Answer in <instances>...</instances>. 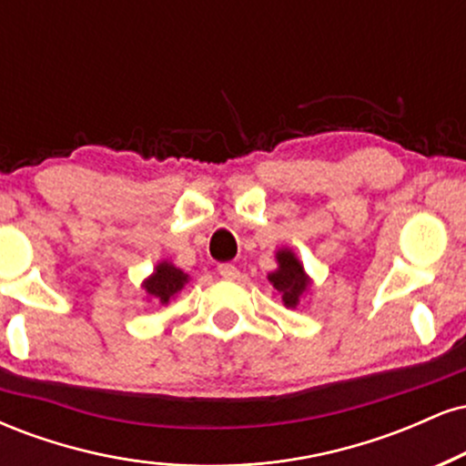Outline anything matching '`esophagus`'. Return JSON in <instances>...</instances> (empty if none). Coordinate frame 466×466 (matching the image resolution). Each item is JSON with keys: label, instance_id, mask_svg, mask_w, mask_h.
Returning a JSON list of instances; mask_svg holds the SVG:
<instances>
[{"label": "esophagus", "instance_id": "34e87169", "mask_svg": "<svg viewBox=\"0 0 466 466\" xmlns=\"http://www.w3.org/2000/svg\"><path fill=\"white\" fill-rule=\"evenodd\" d=\"M218 274L226 278V280H234V278H238V267H234L232 263H223L218 265Z\"/></svg>", "mask_w": 466, "mask_h": 466}]
</instances>
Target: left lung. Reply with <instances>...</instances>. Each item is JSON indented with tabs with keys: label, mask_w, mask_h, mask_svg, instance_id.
Masks as SVG:
<instances>
[{
	"label": "left lung",
	"mask_w": 466,
	"mask_h": 466,
	"mask_svg": "<svg viewBox=\"0 0 466 466\" xmlns=\"http://www.w3.org/2000/svg\"><path fill=\"white\" fill-rule=\"evenodd\" d=\"M269 280L274 289L282 293L285 307H296L304 289L309 287V278L304 274L300 260L291 251H278V269L269 274Z\"/></svg>",
	"instance_id": "left-lung-1"
}]
</instances>
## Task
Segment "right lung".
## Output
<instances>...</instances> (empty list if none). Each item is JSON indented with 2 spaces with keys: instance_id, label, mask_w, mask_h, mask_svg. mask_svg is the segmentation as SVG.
I'll list each match as a JSON object with an SVG mask.
<instances>
[{
  "instance_id": "1",
  "label": "right lung",
  "mask_w": 466,
  "mask_h": 466,
  "mask_svg": "<svg viewBox=\"0 0 466 466\" xmlns=\"http://www.w3.org/2000/svg\"><path fill=\"white\" fill-rule=\"evenodd\" d=\"M186 280H188V276H186L184 271L168 263H162L157 265L155 274L144 282V289H147L148 296L157 298L159 302L166 304L175 296V293L181 291V287L186 285Z\"/></svg>"
}]
</instances>
